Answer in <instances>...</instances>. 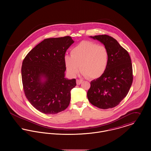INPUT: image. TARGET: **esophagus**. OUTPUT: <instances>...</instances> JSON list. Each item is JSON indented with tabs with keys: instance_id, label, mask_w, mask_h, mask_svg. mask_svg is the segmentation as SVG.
I'll return each instance as SVG.
<instances>
[{
	"instance_id": "1",
	"label": "esophagus",
	"mask_w": 151,
	"mask_h": 151,
	"mask_svg": "<svg viewBox=\"0 0 151 151\" xmlns=\"http://www.w3.org/2000/svg\"><path fill=\"white\" fill-rule=\"evenodd\" d=\"M83 82L82 80H77V85H80Z\"/></svg>"
}]
</instances>
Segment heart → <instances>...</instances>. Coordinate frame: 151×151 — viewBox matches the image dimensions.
<instances>
[{
	"label": "heart",
	"mask_w": 151,
	"mask_h": 151,
	"mask_svg": "<svg viewBox=\"0 0 151 151\" xmlns=\"http://www.w3.org/2000/svg\"><path fill=\"white\" fill-rule=\"evenodd\" d=\"M109 56L105 46L85 41L72 48L71 56L65 55L64 62L70 76L76 77L81 68L83 76L96 79L101 77L106 71Z\"/></svg>",
	"instance_id": "1"
}]
</instances>
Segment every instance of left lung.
<instances>
[{
	"instance_id": "left-lung-1",
	"label": "left lung",
	"mask_w": 151,
	"mask_h": 151,
	"mask_svg": "<svg viewBox=\"0 0 151 151\" xmlns=\"http://www.w3.org/2000/svg\"><path fill=\"white\" fill-rule=\"evenodd\" d=\"M101 42L109 52V63L105 73L91 82L87 92L89 102L103 109L113 108L127 96L132 85V67L128 52L111 37L90 36Z\"/></svg>"
}]
</instances>
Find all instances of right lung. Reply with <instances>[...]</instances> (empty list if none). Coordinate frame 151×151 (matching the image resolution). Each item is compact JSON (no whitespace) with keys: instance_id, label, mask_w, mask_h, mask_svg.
<instances>
[{"instance_id":"1","label":"right lung","mask_w":151,"mask_h":151,"mask_svg":"<svg viewBox=\"0 0 151 151\" xmlns=\"http://www.w3.org/2000/svg\"><path fill=\"white\" fill-rule=\"evenodd\" d=\"M74 42L69 36L45 39L22 62V82L25 96L44 114H56L70 104V91L76 86V80L65 78L64 57Z\"/></svg>"}]
</instances>
